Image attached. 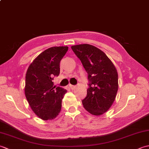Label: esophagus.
<instances>
[{
    "label": "esophagus",
    "mask_w": 149,
    "mask_h": 149,
    "mask_svg": "<svg viewBox=\"0 0 149 149\" xmlns=\"http://www.w3.org/2000/svg\"><path fill=\"white\" fill-rule=\"evenodd\" d=\"M70 88L72 90H74V89H75V88H76V86H74V85H70Z\"/></svg>",
    "instance_id": "34e87169"
}]
</instances>
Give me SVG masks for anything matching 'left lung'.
<instances>
[{"instance_id":"obj_1","label":"left lung","mask_w":149,"mask_h":149,"mask_svg":"<svg viewBox=\"0 0 149 149\" xmlns=\"http://www.w3.org/2000/svg\"><path fill=\"white\" fill-rule=\"evenodd\" d=\"M81 60L89 81L87 95L82 100L91 115H102L112 106L118 88V73L115 65L102 50L89 44L72 46Z\"/></svg>"}]
</instances>
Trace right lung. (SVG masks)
I'll use <instances>...</instances> for the list:
<instances>
[{"instance_id": "add662e5", "label": "right lung", "mask_w": 149, "mask_h": 149, "mask_svg": "<svg viewBox=\"0 0 149 149\" xmlns=\"http://www.w3.org/2000/svg\"><path fill=\"white\" fill-rule=\"evenodd\" d=\"M68 47H52L38 56L28 68L26 75L25 95L36 115L44 120H52L59 115L66 90L54 86V77L60 72L59 63Z\"/></svg>"}]
</instances>
